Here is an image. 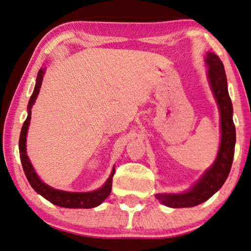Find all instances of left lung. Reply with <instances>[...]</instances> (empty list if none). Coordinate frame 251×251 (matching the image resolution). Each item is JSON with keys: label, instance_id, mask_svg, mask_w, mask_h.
<instances>
[{"label": "left lung", "instance_id": "8db88e82", "mask_svg": "<svg viewBox=\"0 0 251 251\" xmlns=\"http://www.w3.org/2000/svg\"><path fill=\"white\" fill-rule=\"evenodd\" d=\"M207 65V78L218 103L221 126V142L215 161L205 170L201 177L188 190L178 194H156L155 197L166 206L173 208L193 207L211 198L221 188L229 176L232 166L235 145V127L233 108L231 102L227 81L223 63L218 55L208 51L205 57Z\"/></svg>", "mask_w": 251, "mask_h": 251}]
</instances>
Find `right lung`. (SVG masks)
Segmentation results:
<instances>
[{
	"mask_svg": "<svg viewBox=\"0 0 251 251\" xmlns=\"http://www.w3.org/2000/svg\"><path fill=\"white\" fill-rule=\"evenodd\" d=\"M46 72V67H42L39 70L38 74H37L36 78V85L33 89V92L30 100L28 102V116L24 123V126L21 128L20 133V140H19V152H20V159L22 163V168H24L25 175L27 177L30 186L35 189L39 195H42L50 203H53L57 206L66 207V208H92L98 206L109 196L111 192V186H113V177L115 175V167L113 168V171L106 182L100 187L99 189L93 190V192H87V193H76V192H65V190L55 189L53 187L48 186L38 177L36 174L35 169H33L31 162H30L29 156L27 155V147H25V142H27V133L30 124V119H31V108L35 103L38 93L40 91V87H42L44 74Z\"/></svg>",
	"mask_w": 251,
	"mask_h": 251,
	"instance_id": "1",
	"label": "right lung"
}]
</instances>
